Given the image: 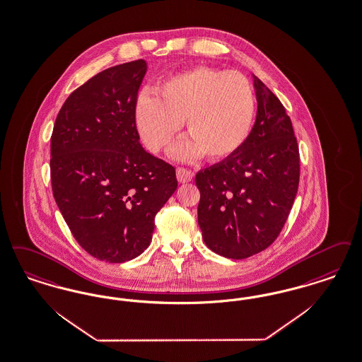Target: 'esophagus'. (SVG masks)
<instances>
[{"mask_svg":"<svg viewBox=\"0 0 362 362\" xmlns=\"http://www.w3.org/2000/svg\"><path fill=\"white\" fill-rule=\"evenodd\" d=\"M176 177H177L179 183H188V182L192 180L194 173L189 171V170H186V168L177 167V168H176Z\"/></svg>","mask_w":362,"mask_h":362,"instance_id":"esophagus-1","label":"esophagus"}]
</instances>
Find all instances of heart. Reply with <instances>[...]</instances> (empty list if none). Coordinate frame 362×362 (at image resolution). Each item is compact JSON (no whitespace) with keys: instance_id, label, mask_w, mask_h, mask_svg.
I'll list each match as a JSON object with an SVG mask.
<instances>
[{"instance_id":"heart-1","label":"heart","mask_w":362,"mask_h":362,"mask_svg":"<svg viewBox=\"0 0 362 362\" xmlns=\"http://www.w3.org/2000/svg\"><path fill=\"white\" fill-rule=\"evenodd\" d=\"M256 110L255 93L245 75L210 67L175 74L156 95L143 93L134 106L136 125L145 145L160 152L174 143L182 124L186 141L175 146L176 159H228L245 143Z\"/></svg>"}]
</instances>
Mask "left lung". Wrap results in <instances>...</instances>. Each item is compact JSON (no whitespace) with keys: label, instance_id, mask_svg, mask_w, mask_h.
<instances>
[{"label":"left lung","instance_id":"1","mask_svg":"<svg viewBox=\"0 0 362 362\" xmlns=\"http://www.w3.org/2000/svg\"><path fill=\"white\" fill-rule=\"evenodd\" d=\"M257 115L244 145L195 176L198 223L204 244L241 260L281 232L299 186V148L284 106L256 75Z\"/></svg>","mask_w":362,"mask_h":362}]
</instances>
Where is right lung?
Wrapping results in <instances>:
<instances>
[{
    "instance_id": "right-lung-1",
    "label": "right lung",
    "mask_w": 362,
    "mask_h": 362,
    "mask_svg": "<svg viewBox=\"0 0 362 362\" xmlns=\"http://www.w3.org/2000/svg\"><path fill=\"white\" fill-rule=\"evenodd\" d=\"M145 73L140 59L88 79L63 103L51 137L59 210L78 244L106 262L144 252L177 187L174 167L140 144L134 106Z\"/></svg>"
}]
</instances>
